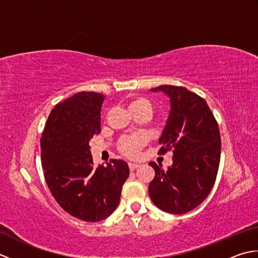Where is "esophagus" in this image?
I'll return each mask as SVG.
<instances>
[{"instance_id": "esophagus-1", "label": "esophagus", "mask_w": 258, "mask_h": 258, "mask_svg": "<svg viewBox=\"0 0 258 258\" xmlns=\"http://www.w3.org/2000/svg\"><path fill=\"white\" fill-rule=\"evenodd\" d=\"M140 165L139 164H134V163H128V167H130V169L131 171H134V169H136L138 168Z\"/></svg>"}]
</instances>
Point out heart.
<instances>
[{"mask_svg": "<svg viewBox=\"0 0 258 258\" xmlns=\"http://www.w3.org/2000/svg\"><path fill=\"white\" fill-rule=\"evenodd\" d=\"M128 107L131 111H136V109H147L152 111V104L144 96H135L128 103ZM146 139L143 135L135 134L125 136L120 139L118 142V149L122 154L127 157H136L139 155L142 147L144 146Z\"/></svg>", "mask_w": 258, "mask_h": 258, "instance_id": "heart-1", "label": "heart"}]
</instances>
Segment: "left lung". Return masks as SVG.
I'll return each mask as SVG.
<instances>
[{"label":"left lung","mask_w":258,"mask_h":258,"mask_svg":"<svg viewBox=\"0 0 258 258\" xmlns=\"http://www.w3.org/2000/svg\"><path fill=\"white\" fill-rule=\"evenodd\" d=\"M152 91L171 98V113L158 143V154L173 152V165L163 169L155 162V177L149 186L160 210L184 214L199 206L215 184L221 160L217 120L204 98L182 86L161 85Z\"/></svg>","instance_id":"1"}]
</instances>
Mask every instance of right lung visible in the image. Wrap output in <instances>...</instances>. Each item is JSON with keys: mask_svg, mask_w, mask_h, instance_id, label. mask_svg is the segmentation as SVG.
Returning <instances> with one entry per match:
<instances>
[{"mask_svg": "<svg viewBox=\"0 0 258 258\" xmlns=\"http://www.w3.org/2000/svg\"><path fill=\"white\" fill-rule=\"evenodd\" d=\"M104 95L79 92L56 104L41 138L45 182L63 210L85 222H98L116 210L127 164L111 160L93 167L89 142L101 132Z\"/></svg>", "mask_w": 258, "mask_h": 258, "instance_id": "1", "label": "right lung"}]
</instances>
